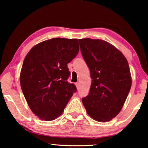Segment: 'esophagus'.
I'll return each instance as SVG.
<instances>
[{"label": "esophagus", "mask_w": 148, "mask_h": 148, "mask_svg": "<svg viewBox=\"0 0 148 148\" xmlns=\"http://www.w3.org/2000/svg\"><path fill=\"white\" fill-rule=\"evenodd\" d=\"M75 86H76L77 88V89H79V84L78 82H77V83H76V84H75Z\"/></svg>", "instance_id": "34e87169"}]
</instances>
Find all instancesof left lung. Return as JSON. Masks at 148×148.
I'll list each match as a JSON object with an SVG mask.
<instances>
[{
  "label": "left lung",
  "instance_id": "1",
  "mask_svg": "<svg viewBox=\"0 0 148 148\" xmlns=\"http://www.w3.org/2000/svg\"><path fill=\"white\" fill-rule=\"evenodd\" d=\"M83 58L92 79L82 98L87 113L100 122L114 118L122 109L131 87L130 69L125 56L102 40H79Z\"/></svg>",
  "mask_w": 148,
  "mask_h": 148
}]
</instances>
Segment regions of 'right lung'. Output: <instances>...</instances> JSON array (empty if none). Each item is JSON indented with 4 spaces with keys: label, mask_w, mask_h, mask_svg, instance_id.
Returning <instances> with one entry per match:
<instances>
[{
    "label": "right lung",
    "mask_w": 148,
    "mask_h": 148,
    "mask_svg": "<svg viewBox=\"0 0 148 148\" xmlns=\"http://www.w3.org/2000/svg\"><path fill=\"white\" fill-rule=\"evenodd\" d=\"M77 39L52 38L34 46L26 55L20 74V84L32 112L44 121H52L77 92L67 82V64L79 52Z\"/></svg>",
    "instance_id": "add662e5"
}]
</instances>
